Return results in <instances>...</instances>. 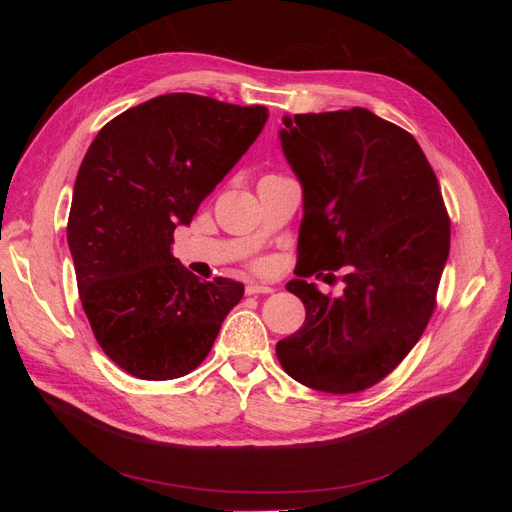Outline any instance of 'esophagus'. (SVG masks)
Returning a JSON list of instances; mask_svg holds the SVG:
<instances>
[{"instance_id":"obj_1","label":"esophagus","mask_w":512,"mask_h":512,"mask_svg":"<svg viewBox=\"0 0 512 512\" xmlns=\"http://www.w3.org/2000/svg\"><path fill=\"white\" fill-rule=\"evenodd\" d=\"M245 292H247V294H269V292H273V288L267 286V284H256V282H252V284L245 286Z\"/></svg>"}]
</instances>
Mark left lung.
<instances>
[{
	"label": "left lung",
	"mask_w": 512,
	"mask_h": 512,
	"mask_svg": "<svg viewBox=\"0 0 512 512\" xmlns=\"http://www.w3.org/2000/svg\"><path fill=\"white\" fill-rule=\"evenodd\" d=\"M284 156L303 185L299 277L305 322L277 342L290 378L333 395L384 380L421 339L451 250L438 177L414 136L367 108L284 117ZM328 273L324 274L323 271ZM337 280V277H335Z\"/></svg>",
	"instance_id": "obj_1"
}]
</instances>
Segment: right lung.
I'll return each mask as SVG.
<instances>
[{
    "label": "right lung",
    "mask_w": 512,
    "mask_h": 512,
    "mask_svg": "<svg viewBox=\"0 0 512 512\" xmlns=\"http://www.w3.org/2000/svg\"><path fill=\"white\" fill-rule=\"evenodd\" d=\"M265 106L166 94L98 132L79 168L68 245L85 316L104 354L130 376L190 374L243 297V284L200 282L173 256L175 228L265 128Z\"/></svg>",
    "instance_id": "add662e5"
}]
</instances>
